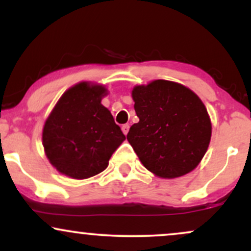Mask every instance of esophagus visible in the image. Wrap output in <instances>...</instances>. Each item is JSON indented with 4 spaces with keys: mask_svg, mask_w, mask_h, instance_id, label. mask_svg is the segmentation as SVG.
Returning <instances> with one entry per match:
<instances>
[{
    "mask_svg": "<svg viewBox=\"0 0 251 251\" xmlns=\"http://www.w3.org/2000/svg\"><path fill=\"white\" fill-rule=\"evenodd\" d=\"M128 129H129V126L127 125V124H125V125L122 126V131H123V133L125 134V135L128 133Z\"/></svg>",
    "mask_w": 251,
    "mask_h": 251,
    "instance_id": "obj_1",
    "label": "esophagus"
}]
</instances>
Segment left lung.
Segmentation results:
<instances>
[{"instance_id":"obj_1","label":"left lung","mask_w":251,"mask_h":251,"mask_svg":"<svg viewBox=\"0 0 251 251\" xmlns=\"http://www.w3.org/2000/svg\"><path fill=\"white\" fill-rule=\"evenodd\" d=\"M132 98L139 122L131 126L127 140L143 165L160 178L191 172L211 138V122L201 100L168 80L135 86Z\"/></svg>"}]
</instances>
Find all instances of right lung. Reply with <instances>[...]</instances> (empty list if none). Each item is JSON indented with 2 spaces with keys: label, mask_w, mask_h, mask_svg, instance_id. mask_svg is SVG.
Wrapping results in <instances>:
<instances>
[{
  "label": "right lung",
  "mask_w": 251,
  "mask_h": 251,
  "mask_svg": "<svg viewBox=\"0 0 251 251\" xmlns=\"http://www.w3.org/2000/svg\"><path fill=\"white\" fill-rule=\"evenodd\" d=\"M107 89L80 82L66 91L46 120L42 144L51 165L62 175L85 179L107 168L126 137L101 105Z\"/></svg>",
  "instance_id": "right-lung-1"
}]
</instances>
